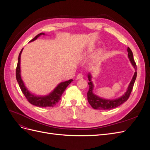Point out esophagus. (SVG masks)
Listing matches in <instances>:
<instances>
[{
    "mask_svg": "<svg viewBox=\"0 0 150 150\" xmlns=\"http://www.w3.org/2000/svg\"><path fill=\"white\" fill-rule=\"evenodd\" d=\"M83 78V75L82 74H79L77 76V79H82Z\"/></svg>",
    "mask_w": 150,
    "mask_h": 150,
    "instance_id": "34e87169",
    "label": "esophagus"
}]
</instances>
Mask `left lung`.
Returning <instances> with one entry per match:
<instances>
[{
	"label": "left lung",
	"instance_id": "left-lung-1",
	"mask_svg": "<svg viewBox=\"0 0 150 150\" xmlns=\"http://www.w3.org/2000/svg\"><path fill=\"white\" fill-rule=\"evenodd\" d=\"M127 51L128 52V58L132 64L133 67L135 70L134 75L133 76V78L131 79V82L128 86V89H127L125 93L121 96V97L116 98L115 99H104L99 97L97 95L94 94L93 93V89H94V84L91 81L92 76L91 73H88V78L89 82L88 83L89 88V91L87 93L88 95V101L90 105L92 106L93 108L95 110H111V109H114L117 106H120L122 104H123L126 102L129 97V95L132 91V89L133 88V86L135 82L136 78H137V67L136 65V63L133 59V52L131 51L129 47L127 49Z\"/></svg>",
	"mask_w": 150,
	"mask_h": 150
}]
</instances>
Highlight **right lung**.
<instances>
[{"label":"right lung","instance_id":"1","mask_svg":"<svg viewBox=\"0 0 150 150\" xmlns=\"http://www.w3.org/2000/svg\"><path fill=\"white\" fill-rule=\"evenodd\" d=\"M42 35H45L44 33H40L37 35L35 37L32 39L30 42H33L34 40L37 39L39 36ZM22 49L19 53V57H18V62L16 68V79L17 83L19 84L20 88L23 93L24 96L28 99V101L32 104L34 106L42 108L46 107H53L59 101L61 98V96L62 93L64 92L65 89L67 87L69 84L72 82V79H69L68 81L62 82L59 84L52 91H51L49 94L46 96H38V95H34V94L31 93L25 87V86L21 78V56L22 52Z\"/></svg>","mask_w":150,"mask_h":150}]
</instances>
